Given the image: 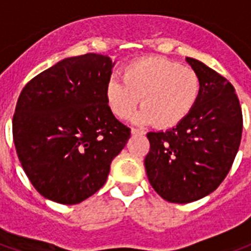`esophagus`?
I'll return each mask as SVG.
<instances>
[{"label": "esophagus", "mask_w": 251, "mask_h": 251, "mask_svg": "<svg viewBox=\"0 0 251 251\" xmlns=\"http://www.w3.org/2000/svg\"><path fill=\"white\" fill-rule=\"evenodd\" d=\"M131 134H132V135H143V134H145V132L143 131V130H140V129L132 127V129H131Z\"/></svg>", "instance_id": "34e87169"}]
</instances>
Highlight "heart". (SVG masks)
I'll use <instances>...</instances> for the list:
<instances>
[{
	"instance_id": "b5f03b06",
	"label": "heart",
	"mask_w": 251,
	"mask_h": 251,
	"mask_svg": "<svg viewBox=\"0 0 251 251\" xmlns=\"http://www.w3.org/2000/svg\"><path fill=\"white\" fill-rule=\"evenodd\" d=\"M199 94L197 71L165 57L134 61L122 70V80L112 77L104 88L107 106L116 117H129L142 98L143 108L134 120L165 129L186 119Z\"/></svg>"
}]
</instances>
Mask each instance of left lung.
I'll use <instances>...</instances> for the list:
<instances>
[{"mask_svg":"<svg viewBox=\"0 0 251 251\" xmlns=\"http://www.w3.org/2000/svg\"><path fill=\"white\" fill-rule=\"evenodd\" d=\"M201 79V94L189 116L167 131L148 132L144 159L148 180L170 203H191L213 193L239 151L243 112L226 77L186 57Z\"/></svg>","mask_w":251,"mask_h":251,"instance_id":"obj_1","label":"left lung"}]
</instances>
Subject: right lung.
<instances>
[{"instance_id": "1", "label": "right lung", "mask_w": 251, "mask_h": 251, "mask_svg": "<svg viewBox=\"0 0 251 251\" xmlns=\"http://www.w3.org/2000/svg\"><path fill=\"white\" fill-rule=\"evenodd\" d=\"M112 67L102 54L65 58L33 77L19 96L15 148L33 186L50 201L71 205L96 194L129 140L130 129L104 98Z\"/></svg>"}]
</instances>
